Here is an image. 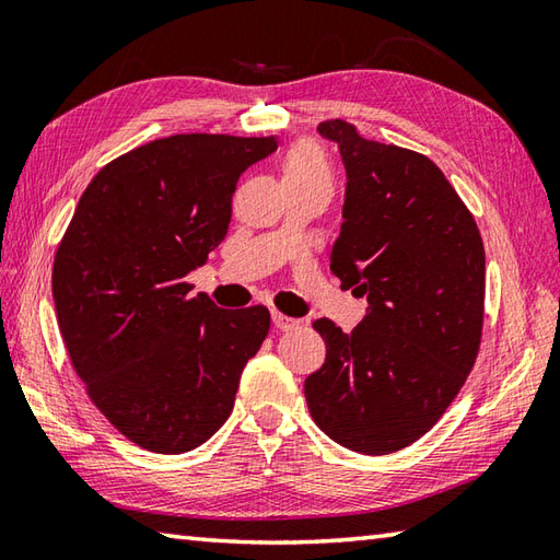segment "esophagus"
Instances as JSON below:
<instances>
[{
	"mask_svg": "<svg viewBox=\"0 0 560 560\" xmlns=\"http://www.w3.org/2000/svg\"><path fill=\"white\" fill-rule=\"evenodd\" d=\"M271 323H273V327H277V330H293V327L299 325V320H295V317H289V315L279 313V311L271 313Z\"/></svg>",
	"mask_w": 560,
	"mask_h": 560,
	"instance_id": "esophagus-1",
	"label": "esophagus"
}]
</instances>
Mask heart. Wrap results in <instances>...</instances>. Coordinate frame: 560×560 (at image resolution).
<instances>
[{"label":"heart","mask_w":560,"mask_h":560,"mask_svg":"<svg viewBox=\"0 0 560 560\" xmlns=\"http://www.w3.org/2000/svg\"><path fill=\"white\" fill-rule=\"evenodd\" d=\"M283 182H323L332 186V170L320 145L313 140H299L289 148L281 162Z\"/></svg>","instance_id":"obj_1"}]
</instances>
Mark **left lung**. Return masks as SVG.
<instances>
[{"label": "left lung", "mask_w": 560, "mask_h": 560, "mask_svg": "<svg viewBox=\"0 0 560 560\" xmlns=\"http://www.w3.org/2000/svg\"><path fill=\"white\" fill-rule=\"evenodd\" d=\"M317 133L337 142L347 172L330 269L369 305L349 335L327 317L313 323L327 354L305 378V400L337 444L393 454L432 430L474 369L483 240L430 158L361 138L345 120Z\"/></svg>", "instance_id": "8db88e82"}]
</instances>
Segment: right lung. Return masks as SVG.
I'll use <instances>...</instances> for the list:
<instances>
[{
  "mask_svg": "<svg viewBox=\"0 0 560 560\" xmlns=\"http://www.w3.org/2000/svg\"><path fill=\"white\" fill-rule=\"evenodd\" d=\"M277 138L170 136L108 162L86 186L52 265L77 376L130 442L184 454L221 430L269 332L265 305L225 311L186 273L223 243L240 174Z\"/></svg>",
  "mask_w": 560,
  "mask_h": 560,
  "instance_id": "1",
  "label": "right lung"
}]
</instances>
